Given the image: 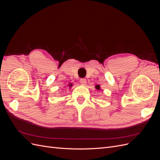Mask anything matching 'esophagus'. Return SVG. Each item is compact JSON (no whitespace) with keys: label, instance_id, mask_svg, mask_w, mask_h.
Listing matches in <instances>:
<instances>
[{"label":"esophagus","instance_id":"esophagus-1","mask_svg":"<svg viewBox=\"0 0 160 160\" xmlns=\"http://www.w3.org/2000/svg\"><path fill=\"white\" fill-rule=\"evenodd\" d=\"M80 83L82 85H85L87 83V81L85 79H80Z\"/></svg>","mask_w":160,"mask_h":160}]
</instances>
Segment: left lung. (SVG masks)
Wrapping results in <instances>:
<instances>
[{"label": "left lung", "instance_id": "8db88e82", "mask_svg": "<svg viewBox=\"0 0 160 160\" xmlns=\"http://www.w3.org/2000/svg\"><path fill=\"white\" fill-rule=\"evenodd\" d=\"M95 88H97V89L99 90L100 89V86L99 85H96L95 86Z\"/></svg>", "mask_w": 160, "mask_h": 160}]
</instances>
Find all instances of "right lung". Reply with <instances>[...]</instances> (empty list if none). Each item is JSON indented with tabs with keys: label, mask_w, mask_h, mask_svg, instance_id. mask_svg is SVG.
<instances>
[{
	"label": "right lung",
	"mask_w": 160,
	"mask_h": 160,
	"mask_svg": "<svg viewBox=\"0 0 160 160\" xmlns=\"http://www.w3.org/2000/svg\"><path fill=\"white\" fill-rule=\"evenodd\" d=\"M72 86V84H69V87H71Z\"/></svg>",
	"instance_id": "right-lung-1"
}]
</instances>
